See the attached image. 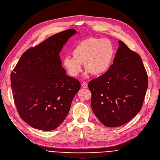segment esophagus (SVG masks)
<instances>
[{
    "instance_id": "obj_1",
    "label": "esophagus",
    "mask_w": 160,
    "mask_h": 160,
    "mask_svg": "<svg viewBox=\"0 0 160 160\" xmlns=\"http://www.w3.org/2000/svg\"><path fill=\"white\" fill-rule=\"evenodd\" d=\"M82 87L83 88H88V83L86 82H83L82 83Z\"/></svg>"
}]
</instances>
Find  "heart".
<instances>
[{"mask_svg": "<svg viewBox=\"0 0 160 160\" xmlns=\"http://www.w3.org/2000/svg\"><path fill=\"white\" fill-rule=\"evenodd\" d=\"M72 54L63 60L64 67L71 77H77L80 74L82 63H84L88 74L101 76L111 68L115 48L110 40L89 37L80 41L73 48Z\"/></svg>", "mask_w": 160, "mask_h": 160, "instance_id": "1", "label": "heart"}]
</instances>
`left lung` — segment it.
<instances>
[{
	"mask_svg": "<svg viewBox=\"0 0 160 160\" xmlns=\"http://www.w3.org/2000/svg\"><path fill=\"white\" fill-rule=\"evenodd\" d=\"M118 43L110 70L88 83L92 110L107 127H120L139 112L148 85L140 56L122 41Z\"/></svg>",
	"mask_w": 160,
	"mask_h": 160,
	"instance_id": "8db88e82",
	"label": "left lung"
}]
</instances>
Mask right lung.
Instances as JSON below:
<instances>
[{"label": "right lung", "instance_id": "obj_1", "mask_svg": "<svg viewBox=\"0 0 160 160\" xmlns=\"http://www.w3.org/2000/svg\"><path fill=\"white\" fill-rule=\"evenodd\" d=\"M77 33L68 29L27 49L11 73L14 102L21 118L32 128H58L68 114L80 82L66 74L60 52Z\"/></svg>", "mask_w": 160, "mask_h": 160}]
</instances>
